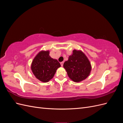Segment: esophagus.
Returning a JSON list of instances; mask_svg holds the SVG:
<instances>
[{"mask_svg": "<svg viewBox=\"0 0 123 123\" xmlns=\"http://www.w3.org/2000/svg\"><path fill=\"white\" fill-rule=\"evenodd\" d=\"M61 66L62 67V66H63V65H64V62H61Z\"/></svg>", "mask_w": 123, "mask_h": 123, "instance_id": "1", "label": "esophagus"}]
</instances>
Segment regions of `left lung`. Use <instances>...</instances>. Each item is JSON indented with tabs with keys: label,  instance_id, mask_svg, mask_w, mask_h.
<instances>
[{
	"label": "left lung",
	"instance_id": "1",
	"mask_svg": "<svg viewBox=\"0 0 123 123\" xmlns=\"http://www.w3.org/2000/svg\"><path fill=\"white\" fill-rule=\"evenodd\" d=\"M70 79L78 83L85 80L90 75L91 65L86 55L80 50H74L72 54L64 65Z\"/></svg>",
	"mask_w": 123,
	"mask_h": 123
}]
</instances>
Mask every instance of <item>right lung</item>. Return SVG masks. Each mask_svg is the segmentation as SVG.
Returning <instances> with one entry per match:
<instances>
[{
	"label": "right lung",
	"mask_w": 123,
	"mask_h": 123,
	"mask_svg": "<svg viewBox=\"0 0 123 123\" xmlns=\"http://www.w3.org/2000/svg\"><path fill=\"white\" fill-rule=\"evenodd\" d=\"M49 51H41L32 61L31 68L34 76L43 83L48 82L53 77L61 64L57 59L49 55Z\"/></svg>",
	"instance_id": "add662e5"
}]
</instances>
